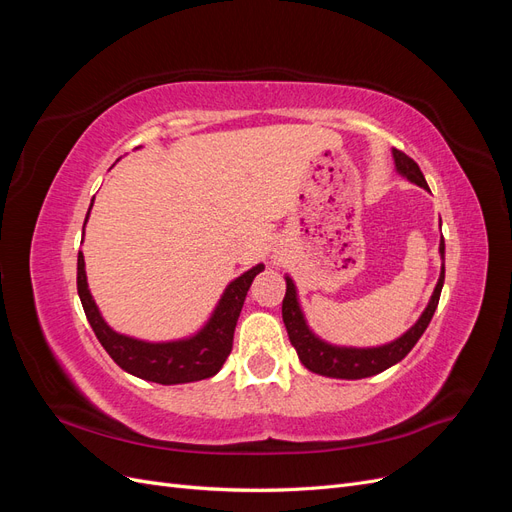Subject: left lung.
I'll return each mask as SVG.
<instances>
[{
    "instance_id": "obj_1",
    "label": "left lung",
    "mask_w": 512,
    "mask_h": 512,
    "mask_svg": "<svg viewBox=\"0 0 512 512\" xmlns=\"http://www.w3.org/2000/svg\"><path fill=\"white\" fill-rule=\"evenodd\" d=\"M395 168L401 177H406L410 183H416L418 188L427 190V181L421 173L418 164L406 156L404 151L393 149ZM440 256L444 260V241H440ZM444 286V265L440 271V280L433 288L431 299L425 307V312L414 322L404 335L393 339L391 344H384L378 348H348V346H333L320 339L312 329L307 327V320L303 316V309L297 297V286L286 275V297L282 303V318L286 324V331L290 337V344L299 354V361L314 374L327 376V378H342V380H361L376 376L380 371L389 369L391 365L399 363L404 356L414 348V344L421 339L425 329L436 312L440 292Z\"/></svg>"
}]
</instances>
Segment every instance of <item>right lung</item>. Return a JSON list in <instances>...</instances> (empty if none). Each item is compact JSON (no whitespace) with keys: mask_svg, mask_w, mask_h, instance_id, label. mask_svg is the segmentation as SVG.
<instances>
[{"mask_svg":"<svg viewBox=\"0 0 512 512\" xmlns=\"http://www.w3.org/2000/svg\"><path fill=\"white\" fill-rule=\"evenodd\" d=\"M91 207H94V200H91L89 211ZM89 211L85 224L89 220ZM262 269L265 265H256L239 275L237 280H232L205 327L190 337L175 339V342H145V339L121 335L108 327L89 292L83 252H79V262H76V288H79L85 316L98 342L123 371L158 384H185L211 378L222 369L232 350V335H235L245 294Z\"/></svg>","mask_w":512,"mask_h":512,"instance_id":"obj_1","label":"right lung"}]
</instances>
